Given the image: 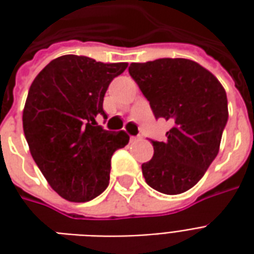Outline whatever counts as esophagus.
<instances>
[{"instance_id": "esophagus-1", "label": "esophagus", "mask_w": 254, "mask_h": 254, "mask_svg": "<svg viewBox=\"0 0 254 254\" xmlns=\"http://www.w3.org/2000/svg\"><path fill=\"white\" fill-rule=\"evenodd\" d=\"M138 140H140L138 136H130V141H138Z\"/></svg>"}]
</instances>
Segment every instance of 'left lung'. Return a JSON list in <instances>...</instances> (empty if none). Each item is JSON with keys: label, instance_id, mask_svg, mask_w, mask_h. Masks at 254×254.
Returning <instances> with one entry per match:
<instances>
[{"label": "left lung", "instance_id": "left-lung-1", "mask_svg": "<svg viewBox=\"0 0 254 254\" xmlns=\"http://www.w3.org/2000/svg\"><path fill=\"white\" fill-rule=\"evenodd\" d=\"M129 74L155 118L173 124L165 141L151 140L154 156L141 165L145 182L165 194L189 190L219 152L229 120L226 91L209 70L185 58L133 63Z\"/></svg>", "mask_w": 254, "mask_h": 254}]
</instances>
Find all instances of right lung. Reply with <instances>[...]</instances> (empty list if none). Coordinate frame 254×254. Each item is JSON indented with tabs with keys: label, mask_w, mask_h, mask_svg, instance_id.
Wrapping results in <instances>:
<instances>
[{
	"label": "right lung",
	"mask_w": 254,
	"mask_h": 254,
	"mask_svg": "<svg viewBox=\"0 0 254 254\" xmlns=\"http://www.w3.org/2000/svg\"><path fill=\"white\" fill-rule=\"evenodd\" d=\"M127 63L103 64L67 54L53 60L32 81L23 111L31 155L65 200L84 202L109 187L111 156L129 143L127 132L96 124L113 78Z\"/></svg>",
	"instance_id": "add662e5"
}]
</instances>
